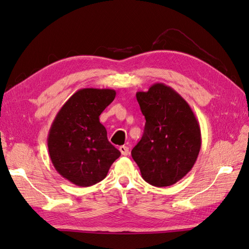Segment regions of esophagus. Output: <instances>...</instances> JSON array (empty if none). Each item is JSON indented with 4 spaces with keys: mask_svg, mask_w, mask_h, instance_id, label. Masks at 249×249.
I'll return each instance as SVG.
<instances>
[{
    "mask_svg": "<svg viewBox=\"0 0 249 249\" xmlns=\"http://www.w3.org/2000/svg\"><path fill=\"white\" fill-rule=\"evenodd\" d=\"M120 152H121V154L122 155H124V156H126V155H128V153H129V147L128 146H126V145H122V146H120Z\"/></svg>",
    "mask_w": 249,
    "mask_h": 249,
    "instance_id": "34e87169",
    "label": "esophagus"
}]
</instances>
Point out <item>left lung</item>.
Instances as JSON below:
<instances>
[{"instance_id":"obj_1","label":"left lung","mask_w":249,"mask_h":249,"mask_svg":"<svg viewBox=\"0 0 249 249\" xmlns=\"http://www.w3.org/2000/svg\"><path fill=\"white\" fill-rule=\"evenodd\" d=\"M144 133L131 151L145 182L156 187L176 184L192 170L201 149L199 122L181 95L163 83L137 92Z\"/></svg>"}]
</instances>
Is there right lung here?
Wrapping results in <instances>:
<instances>
[{
  "label": "right lung",
  "instance_id": "right-lung-1",
  "mask_svg": "<svg viewBox=\"0 0 249 249\" xmlns=\"http://www.w3.org/2000/svg\"><path fill=\"white\" fill-rule=\"evenodd\" d=\"M115 94L111 89H78L52 122L47 139L52 165L77 186L88 187L102 181L121 155L99 122V115Z\"/></svg>",
  "mask_w": 249,
  "mask_h": 249
}]
</instances>
